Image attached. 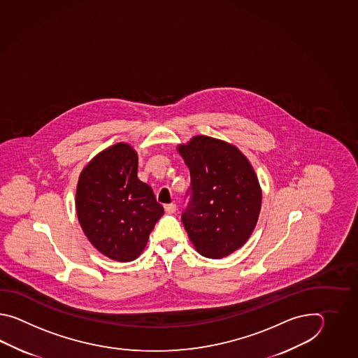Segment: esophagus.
I'll use <instances>...</instances> for the list:
<instances>
[{
  "mask_svg": "<svg viewBox=\"0 0 358 358\" xmlns=\"http://www.w3.org/2000/svg\"><path fill=\"white\" fill-rule=\"evenodd\" d=\"M164 208L168 213H174L176 211V203H168V205L164 206Z\"/></svg>",
  "mask_w": 358,
  "mask_h": 358,
  "instance_id": "obj_1",
  "label": "esophagus"
}]
</instances>
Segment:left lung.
<instances>
[{
  "label": "left lung",
  "instance_id": "left-lung-1",
  "mask_svg": "<svg viewBox=\"0 0 358 358\" xmlns=\"http://www.w3.org/2000/svg\"><path fill=\"white\" fill-rule=\"evenodd\" d=\"M178 152L190 173L182 225L202 256L222 259L241 248L257 224L259 179L243 153L220 139L196 136Z\"/></svg>",
  "mask_w": 358,
  "mask_h": 358
}]
</instances>
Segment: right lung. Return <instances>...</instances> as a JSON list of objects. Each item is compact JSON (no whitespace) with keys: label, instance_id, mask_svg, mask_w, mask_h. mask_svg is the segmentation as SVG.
<instances>
[{"label":"right lung","instance_id":"add662e5","mask_svg":"<svg viewBox=\"0 0 358 358\" xmlns=\"http://www.w3.org/2000/svg\"><path fill=\"white\" fill-rule=\"evenodd\" d=\"M137 173V152L122 142L94 156L76 187V215L84 234L102 255L120 262L137 259L164 213Z\"/></svg>","mask_w":358,"mask_h":358}]
</instances>
